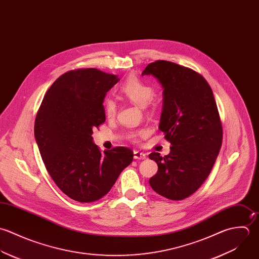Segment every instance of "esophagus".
Instances as JSON below:
<instances>
[{"instance_id":"34e87169","label":"esophagus","mask_w":259,"mask_h":259,"mask_svg":"<svg viewBox=\"0 0 259 259\" xmlns=\"http://www.w3.org/2000/svg\"><path fill=\"white\" fill-rule=\"evenodd\" d=\"M134 158L136 160H145L147 158V155L145 153L139 152V151H135L134 152Z\"/></svg>"}]
</instances>
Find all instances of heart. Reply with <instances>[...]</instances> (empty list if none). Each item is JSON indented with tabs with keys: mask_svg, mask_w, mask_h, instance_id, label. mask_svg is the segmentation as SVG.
Segmentation results:
<instances>
[{
	"mask_svg": "<svg viewBox=\"0 0 259 259\" xmlns=\"http://www.w3.org/2000/svg\"><path fill=\"white\" fill-rule=\"evenodd\" d=\"M118 93L123 98L133 102L134 104L144 107L146 106L154 97L155 90L150 84L144 82L140 78L135 75L128 76L118 89ZM104 112L105 115L109 118L113 117L116 113V105L115 102L111 99H107L104 103ZM145 134L144 131H141L137 134H133L132 138H137L139 136H143Z\"/></svg>",
	"mask_w": 259,
	"mask_h": 259,
	"instance_id": "obj_1",
	"label": "heart"
}]
</instances>
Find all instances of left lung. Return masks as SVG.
<instances>
[{
	"mask_svg": "<svg viewBox=\"0 0 259 259\" xmlns=\"http://www.w3.org/2000/svg\"><path fill=\"white\" fill-rule=\"evenodd\" d=\"M142 75H153L163 87L159 128L171 143L165 157L149 158L158 164L150 185L159 195L183 200L207 179L222 145V124L213 91L203 76L170 61L150 63Z\"/></svg>",
	"mask_w": 259,
	"mask_h": 259,
	"instance_id": "1",
	"label": "left lung"
}]
</instances>
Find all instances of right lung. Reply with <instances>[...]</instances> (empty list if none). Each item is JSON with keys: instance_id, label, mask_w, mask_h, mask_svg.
I'll return each mask as SVG.
<instances>
[{"instance_id": "right-lung-1", "label": "right lung", "mask_w": 259, "mask_h": 259, "mask_svg": "<svg viewBox=\"0 0 259 259\" xmlns=\"http://www.w3.org/2000/svg\"><path fill=\"white\" fill-rule=\"evenodd\" d=\"M118 81L95 68L68 71L47 90L37 112L34 134L44 165L58 188L80 203L105 196L134 159L123 147L100 152L92 138L105 121L106 92Z\"/></svg>"}]
</instances>
